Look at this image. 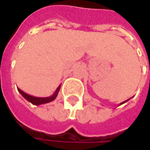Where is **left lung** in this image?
I'll return each mask as SVG.
<instances>
[{
    "label": "left lung",
    "instance_id": "obj_1",
    "mask_svg": "<svg viewBox=\"0 0 150 150\" xmlns=\"http://www.w3.org/2000/svg\"><path fill=\"white\" fill-rule=\"evenodd\" d=\"M127 101V100H126ZM126 101H124V102H123V103H120V104H122V103H125V102H126Z\"/></svg>",
    "mask_w": 150,
    "mask_h": 150
}]
</instances>
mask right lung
Instances as JSON below:
<instances>
[{
    "mask_svg": "<svg viewBox=\"0 0 150 150\" xmlns=\"http://www.w3.org/2000/svg\"><path fill=\"white\" fill-rule=\"evenodd\" d=\"M60 87L61 85L57 88V90H56V92H55L53 95L51 96V97H47V98H37V97H33V96L29 95V94H26V93H24L23 91H21V90L19 89V88H17V89H18V92L26 98V100L31 102L32 104L39 105V104H43V103H50V102L54 100L55 98H57V93H58L59 89H60Z\"/></svg>",
    "mask_w": 150,
    "mask_h": 150,
    "instance_id": "1",
    "label": "right lung"
}]
</instances>
